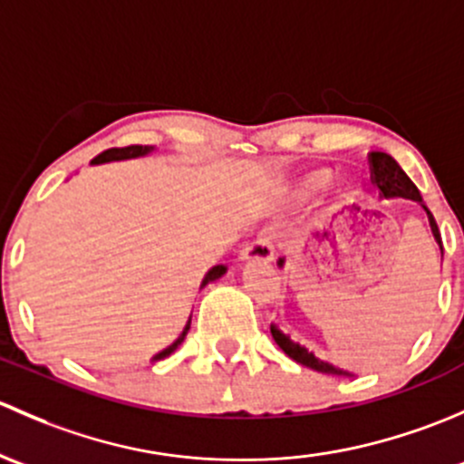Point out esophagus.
I'll return each instance as SVG.
<instances>
[{"mask_svg": "<svg viewBox=\"0 0 464 464\" xmlns=\"http://www.w3.org/2000/svg\"><path fill=\"white\" fill-rule=\"evenodd\" d=\"M241 259L247 261V264H270L275 259V247H272L270 238L267 237H256V241H252L246 250L241 252Z\"/></svg>", "mask_w": 464, "mask_h": 464, "instance_id": "esophagus-1", "label": "esophagus"}]
</instances>
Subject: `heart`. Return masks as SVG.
<instances>
[{
    "label": "heart",
    "instance_id": "obj_1",
    "mask_svg": "<svg viewBox=\"0 0 464 464\" xmlns=\"http://www.w3.org/2000/svg\"><path fill=\"white\" fill-rule=\"evenodd\" d=\"M328 180H331V169H328V167H313V169L304 171V174H299L297 179H295L293 194L297 198L305 200L314 197L319 189L326 188ZM333 197L337 200H353L357 197V188L351 180H337V183L333 185Z\"/></svg>",
    "mask_w": 464,
    "mask_h": 464
}]
</instances>
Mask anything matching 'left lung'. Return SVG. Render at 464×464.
<instances>
[{
    "mask_svg": "<svg viewBox=\"0 0 464 464\" xmlns=\"http://www.w3.org/2000/svg\"><path fill=\"white\" fill-rule=\"evenodd\" d=\"M371 179H373V185H377V189H380L382 197H384V198L415 200V203H418L420 208L427 212V218H429V226H431L433 238H436V243L440 246V252H442V238H440V232H438L436 218H433V214L429 212V208L424 205L422 197H420L418 188H415L413 180H411L409 176L404 174V169L398 165V160H395L393 156L384 154V151H373V154H371ZM279 266H281V261H279ZM270 333H272V339L276 342V346H279L281 351H284L285 355L290 357V360L297 362V364L308 366V369L317 371V373L351 375L348 371L339 369V366H333L331 362L319 360V357L314 355L313 351H308V348L302 346L299 342H293L290 335H285V333L281 331L276 324H270Z\"/></svg>",
    "mask_w": 464,
    "mask_h": 464,
    "instance_id": "1",
    "label": "left lung"
}]
</instances>
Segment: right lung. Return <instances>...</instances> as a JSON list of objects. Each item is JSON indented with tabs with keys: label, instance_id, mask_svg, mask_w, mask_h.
Here are the masks:
<instances>
[{
	"label": "right lung",
	"instance_id": "right-lung-1",
	"mask_svg": "<svg viewBox=\"0 0 464 464\" xmlns=\"http://www.w3.org/2000/svg\"><path fill=\"white\" fill-rule=\"evenodd\" d=\"M156 147H151V145H131V147H121V150H107V151H102V154L98 156V159H93L91 162H93V165H102V162H113V160H131V159H142V156H150L151 151H154ZM227 272V267L226 266H214L212 270L208 272V275H205V279H203V285L205 284H209V281H217L218 276H223ZM189 322H192V319H189ZM189 322H188V326H185V331L180 333V337L176 339L174 343H171V346H167L165 351H160L159 355H154V360H162V357H167V355H171V353L176 351V348H179V343L183 342L185 339V335H188V331H189Z\"/></svg>",
	"mask_w": 464,
	"mask_h": 464
}]
</instances>
